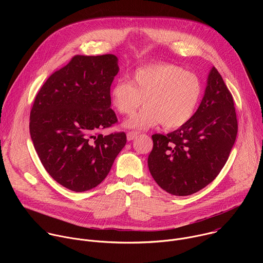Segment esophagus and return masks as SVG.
Segmentation results:
<instances>
[{"mask_svg":"<svg viewBox=\"0 0 263 263\" xmlns=\"http://www.w3.org/2000/svg\"><path fill=\"white\" fill-rule=\"evenodd\" d=\"M137 134H138V132H136V131H129L128 133H127V139L130 141V140H133L136 136H137Z\"/></svg>","mask_w":263,"mask_h":263,"instance_id":"esophagus-1","label":"esophagus"}]
</instances>
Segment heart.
I'll return each instance as SVG.
<instances>
[{"label":"heart","instance_id":"obj_1","mask_svg":"<svg viewBox=\"0 0 263 263\" xmlns=\"http://www.w3.org/2000/svg\"><path fill=\"white\" fill-rule=\"evenodd\" d=\"M202 97L197 74L172 63H153L135 69L129 82L119 80L110 89L111 104L121 115L138 114L125 123L128 128L147 129L160 123L180 128L195 115Z\"/></svg>","mask_w":263,"mask_h":263}]
</instances>
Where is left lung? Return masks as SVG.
I'll return each instance as SVG.
<instances>
[{
  "instance_id": "8db88e82",
  "label": "left lung",
  "mask_w": 263,
  "mask_h": 263,
  "mask_svg": "<svg viewBox=\"0 0 263 263\" xmlns=\"http://www.w3.org/2000/svg\"><path fill=\"white\" fill-rule=\"evenodd\" d=\"M237 128L232 95L213 66L194 117L166 135L152 136L149 173L171 195L190 196L201 191L226 164Z\"/></svg>"
}]
</instances>
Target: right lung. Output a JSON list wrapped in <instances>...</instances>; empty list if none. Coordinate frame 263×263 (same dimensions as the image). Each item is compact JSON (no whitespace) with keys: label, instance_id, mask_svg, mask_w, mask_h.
<instances>
[{"label":"right lung","instance_id":"obj_1","mask_svg":"<svg viewBox=\"0 0 263 263\" xmlns=\"http://www.w3.org/2000/svg\"><path fill=\"white\" fill-rule=\"evenodd\" d=\"M118 57L73 56L45 82L30 112V135L49 175L76 193L98 186L127 142L125 132L103 135L118 122L110 86Z\"/></svg>","mask_w":263,"mask_h":263}]
</instances>
